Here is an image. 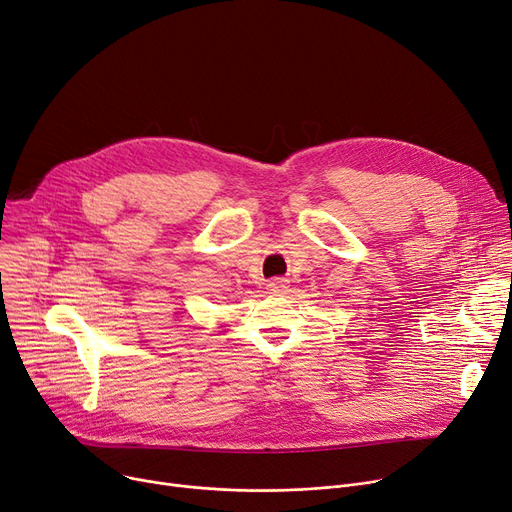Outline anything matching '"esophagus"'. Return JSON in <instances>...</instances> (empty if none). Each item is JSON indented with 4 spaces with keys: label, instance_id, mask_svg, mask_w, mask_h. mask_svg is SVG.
Instances as JSON below:
<instances>
[{
    "label": "esophagus",
    "instance_id": "obj_1",
    "mask_svg": "<svg viewBox=\"0 0 512 512\" xmlns=\"http://www.w3.org/2000/svg\"><path fill=\"white\" fill-rule=\"evenodd\" d=\"M286 278H274V280H269V284H267V288L271 290V292H284L286 290Z\"/></svg>",
    "mask_w": 512,
    "mask_h": 512
}]
</instances>
